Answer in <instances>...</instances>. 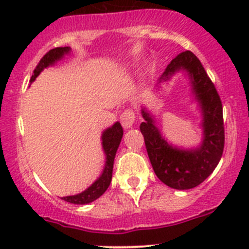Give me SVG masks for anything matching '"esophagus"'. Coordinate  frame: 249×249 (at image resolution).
<instances>
[{"label":"esophagus","mask_w":249,"mask_h":249,"mask_svg":"<svg viewBox=\"0 0 249 249\" xmlns=\"http://www.w3.org/2000/svg\"><path fill=\"white\" fill-rule=\"evenodd\" d=\"M135 120H136V115L132 109L126 108L120 114V122L124 129H130L135 124Z\"/></svg>","instance_id":"34e87169"}]
</instances>
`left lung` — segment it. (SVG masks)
<instances>
[{"mask_svg":"<svg viewBox=\"0 0 249 249\" xmlns=\"http://www.w3.org/2000/svg\"><path fill=\"white\" fill-rule=\"evenodd\" d=\"M187 70L192 78L196 99L203 113V141L195 150L173 148L164 139L145 109V122L140 130L144 137L148 157L155 175L162 183L173 189H192L201 184L217 167L224 150V120L223 106L214 84L206 73L200 60L190 50L179 53L167 65L160 82L167 80L175 72Z\"/></svg>","mask_w":249,"mask_h":249,"instance_id":"obj_1","label":"left lung"}]
</instances>
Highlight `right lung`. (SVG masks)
Here are the masks:
<instances>
[{
  "label": "right lung",
  "mask_w": 249,
  "mask_h": 249,
  "mask_svg": "<svg viewBox=\"0 0 249 249\" xmlns=\"http://www.w3.org/2000/svg\"><path fill=\"white\" fill-rule=\"evenodd\" d=\"M70 52L69 47H57L54 49H50L49 52L46 53L43 57L39 60L37 64L36 69H35L34 74H32L30 82H34L35 78L39 74V72L43 69L53 65L55 61L61 59L64 54ZM123 137V127L120 123H115L112 127L107 129L106 131L102 134V145H104V150L106 153V166H105L104 172H102L101 177L91 185L84 190L80 194L73 195V196H65L62 200L71 203H77V205H84V203L92 202L94 200L99 199L102 194L107 190L109 187L110 180H112V172H113V162H114L115 153H117L119 143Z\"/></svg>",
  "instance_id": "obj_1"
}]
</instances>
